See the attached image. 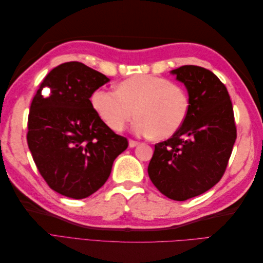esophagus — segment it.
I'll return each instance as SVG.
<instances>
[{
	"label": "esophagus",
	"mask_w": 263,
	"mask_h": 263,
	"mask_svg": "<svg viewBox=\"0 0 263 263\" xmlns=\"http://www.w3.org/2000/svg\"><path fill=\"white\" fill-rule=\"evenodd\" d=\"M138 144H139V142H138V141H136V140H133V139H130V140H129V147H130V148L136 147Z\"/></svg>",
	"instance_id": "1"
}]
</instances>
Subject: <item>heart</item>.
<instances>
[{
    "label": "heart",
    "mask_w": 263,
    "mask_h": 263,
    "mask_svg": "<svg viewBox=\"0 0 263 263\" xmlns=\"http://www.w3.org/2000/svg\"><path fill=\"white\" fill-rule=\"evenodd\" d=\"M95 112L110 129L122 132L136 113L135 133L166 139L184 124L190 99L181 85L155 76H137L119 82L116 90L100 87L91 97Z\"/></svg>",
    "instance_id": "heart-1"
}]
</instances>
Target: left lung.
Instances as JSON below:
<instances>
[{"instance_id": "left-lung-1", "label": "left lung", "mask_w": 263, "mask_h": 263, "mask_svg": "<svg viewBox=\"0 0 263 263\" xmlns=\"http://www.w3.org/2000/svg\"><path fill=\"white\" fill-rule=\"evenodd\" d=\"M171 72L186 86L189 115L171 138L155 145L148 174L163 195L185 201L203 194L220 181L237 129L228 91L212 71L182 66Z\"/></svg>"}]
</instances>
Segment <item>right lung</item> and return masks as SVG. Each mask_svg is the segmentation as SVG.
Returning a JSON list of instances; mask_svg holds the SVG:
<instances>
[{
    "instance_id": "right-lung-1",
    "label": "right lung",
    "mask_w": 263,
    "mask_h": 263,
    "mask_svg": "<svg viewBox=\"0 0 263 263\" xmlns=\"http://www.w3.org/2000/svg\"><path fill=\"white\" fill-rule=\"evenodd\" d=\"M108 81L81 62L61 63L45 77L31 101L28 148L47 184L61 195L81 200L97 192L128 147L90 101Z\"/></svg>"
}]
</instances>
